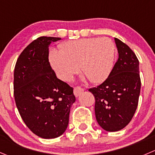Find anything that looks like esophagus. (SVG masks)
I'll return each instance as SVG.
<instances>
[{
    "instance_id": "esophagus-1",
    "label": "esophagus",
    "mask_w": 155,
    "mask_h": 155,
    "mask_svg": "<svg viewBox=\"0 0 155 155\" xmlns=\"http://www.w3.org/2000/svg\"><path fill=\"white\" fill-rule=\"evenodd\" d=\"M83 91H84L83 88H81L80 87H78V86L74 87V89H73V92H74V94L76 97H78V96H79Z\"/></svg>"
}]
</instances>
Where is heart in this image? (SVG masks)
I'll use <instances>...</instances> for the list:
<instances>
[{"label": "heart", "instance_id": "obj_1", "mask_svg": "<svg viewBox=\"0 0 155 155\" xmlns=\"http://www.w3.org/2000/svg\"><path fill=\"white\" fill-rule=\"evenodd\" d=\"M116 48L108 38H88L59 45V53L51 51L49 61L61 79L69 81L80 67L93 83L104 82L114 67Z\"/></svg>", "mask_w": 155, "mask_h": 155}]
</instances>
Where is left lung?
Masks as SVG:
<instances>
[{
	"label": "left lung",
	"instance_id": "1",
	"mask_svg": "<svg viewBox=\"0 0 155 155\" xmlns=\"http://www.w3.org/2000/svg\"><path fill=\"white\" fill-rule=\"evenodd\" d=\"M119 58L106 80L90 88L95 99L94 112L99 125L108 132L124 129L131 121L141 89L139 60L131 48L114 38Z\"/></svg>",
	"mask_w": 155,
	"mask_h": 155
}]
</instances>
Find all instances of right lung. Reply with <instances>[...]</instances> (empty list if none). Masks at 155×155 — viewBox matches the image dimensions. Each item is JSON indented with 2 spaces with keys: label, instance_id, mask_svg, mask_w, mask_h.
Segmentation results:
<instances>
[{
  "label": "right lung",
  "instance_id": "right-lung-1",
  "mask_svg": "<svg viewBox=\"0 0 155 155\" xmlns=\"http://www.w3.org/2000/svg\"><path fill=\"white\" fill-rule=\"evenodd\" d=\"M60 38L41 36L18 58L13 94L22 120L36 136L59 137L67 130L70 108L76 101L73 87L58 79L48 59V46Z\"/></svg>",
  "mask_w": 155,
  "mask_h": 155
}]
</instances>
